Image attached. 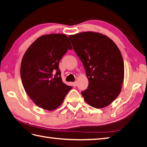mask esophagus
Masks as SVG:
<instances>
[{
    "instance_id": "1",
    "label": "esophagus",
    "mask_w": 147,
    "mask_h": 147,
    "mask_svg": "<svg viewBox=\"0 0 147 147\" xmlns=\"http://www.w3.org/2000/svg\"><path fill=\"white\" fill-rule=\"evenodd\" d=\"M72 85H73V86L74 87H76V85H77V82H73V83H72Z\"/></svg>"
}]
</instances>
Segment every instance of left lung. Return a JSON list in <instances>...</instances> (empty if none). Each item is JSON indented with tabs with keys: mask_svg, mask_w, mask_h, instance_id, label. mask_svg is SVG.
I'll use <instances>...</instances> for the list:
<instances>
[{
	"mask_svg": "<svg viewBox=\"0 0 147 147\" xmlns=\"http://www.w3.org/2000/svg\"><path fill=\"white\" fill-rule=\"evenodd\" d=\"M69 37L88 80V88L82 92L85 102L96 108L106 107L120 93L124 78L120 50L101 33L83 32Z\"/></svg>",
	"mask_w": 147,
	"mask_h": 147,
	"instance_id": "obj_1",
	"label": "left lung"
}]
</instances>
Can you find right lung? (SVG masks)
I'll list each match as a JSON object with an SVG mask.
<instances>
[{
    "mask_svg": "<svg viewBox=\"0 0 147 147\" xmlns=\"http://www.w3.org/2000/svg\"><path fill=\"white\" fill-rule=\"evenodd\" d=\"M72 50L68 37L62 34L43 35L25 51L20 75L26 93L44 110H55L72 88L63 83L59 61L67 50Z\"/></svg>",
    "mask_w": 147,
    "mask_h": 147,
    "instance_id": "1",
    "label": "right lung"
}]
</instances>
